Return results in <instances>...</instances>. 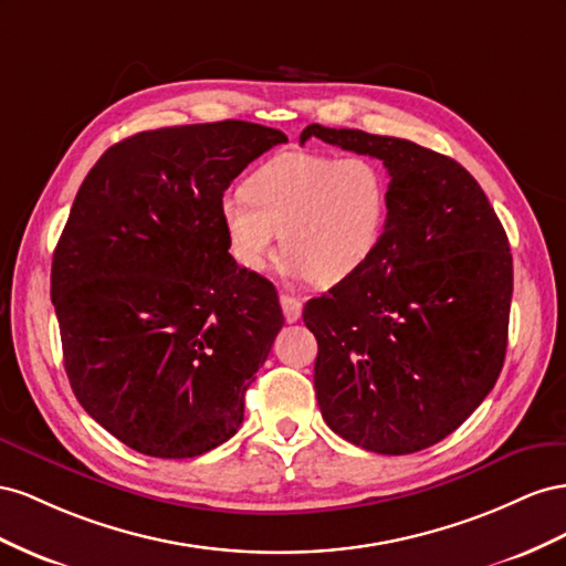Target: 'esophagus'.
I'll use <instances>...</instances> for the list:
<instances>
[{"instance_id":"1","label":"esophagus","mask_w":566,"mask_h":566,"mask_svg":"<svg viewBox=\"0 0 566 566\" xmlns=\"http://www.w3.org/2000/svg\"><path fill=\"white\" fill-rule=\"evenodd\" d=\"M280 303H282V311H284V319H286V322H296V319L301 317L303 303H301L296 296L282 294V296H280Z\"/></svg>"}]
</instances>
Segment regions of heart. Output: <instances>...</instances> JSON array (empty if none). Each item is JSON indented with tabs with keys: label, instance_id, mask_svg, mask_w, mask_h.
Wrapping results in <instances>:
<instances>
[{
	"label": "heart",
	"instance_id": "1",
	"mask_svg": "<svg viewBox=\"0 0 566 566\" xmlns=\"http://www.w3.org/2000/svg\"><path fill=\"white\" fill-rule=\"evenodd\" d=\"M389 216V185L367 156L284 154L258 170L247 191L220 201L232 255L263 270L282 244L286 272L336 284L375 253Z\"/></svg>",
	"mask_w": 566,
	"mask_h": 566
}]
</instances>
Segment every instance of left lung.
I'll use <instances>...</instances> for the list:
<instances>
[{
  "instance_id": "obj_1",
  "label": "left lung",
  "mask_w": 566,
  "mask_h": 566,
  "mask_svg": "<svg viewBox=\"0 0 566 566\" xmlns=\"http://www.w3.org/2000/svg\"><path fill=\"white\" fill-rule=\"evenodd\" d=\"M389 170V216L367 263L311 298L315 396L327 427L381 455L453 433L505 363L512 253L486 193L458 160L415 142L308 125Z\"/></svg>"
}]
</instances>
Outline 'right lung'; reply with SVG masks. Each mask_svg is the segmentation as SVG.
I'll list each match as a JSON object with an SVG mask.
<instances>
[{"label": "right lung", "instance_id": "1", "mask_svg": "<svg viewBox=\"0 0 566 566\" xmlns=\"http://www.w3.org/2000/svg\"><path fill=\"white\" fill-rule=\"evenodd\" d=\"M286 135L247 120L113 144L80 185L52 261L63 365L80 406L151 458H197L244 422L284 325L277 292L230 255L220 201Z\"/></svg>", "mask_w": 566, "mask_h": 566}]
</instances>
